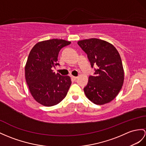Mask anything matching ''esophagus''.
Instances as JSON below:
<instances>
[{
	"instance_id": "obj_1",
	"label": "esophagus",
	"mask_w": 146,
	"mask_h": 146,
	"mask_svg": "<svg viewBox=\"0 0 146 146\" xmlns=\"http://www.w3.org/2000/svg\"><path fill=\"white\" fill-rule=\"evenodd\" d=\"M71 77H72V79L73 80H76V79H77V77H76V76H72Z\"/></svg>"
}]
</instances>
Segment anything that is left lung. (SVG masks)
I'll return each mask as SVG.
<instances>
[{
  "instance_id": "1",
  "label": "left lung",
  "mask_w": 146,
  "mask_h": 146,
  "mask_svg": "<svg viewBox=\"0 0 146 146\" xmlns=\"http://www.w3.org/2000/svg\"><path fill=\"white\" fill-rule=\"evenodd\" d=\"M78 44L87 54L94 76L88 77L84 93L96 105H104L112 101L124 82V69L120 55L116 48L110 42L97 38L78 41Z\"/></svg>"
}]
</instances>
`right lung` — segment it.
<instances>
[{"label":"right lung","mask_w":146,"mask_h":146,"mask_svg":"<svg viewBox=\"0 0 146 146\" xmlns=\"http://www.w3.org/2000/svg\"><path fill=\"white\" fill-rule=\"evenodd\" d=\"M70 42L61 39L42 41L30 52L25 67L26 82L32 97L42 105L58 104L69 89L70 77L56 74L52 68L59 65L57 61L60 50Z\"/></svg>","instance_id":"obj_1"}]
</instances>
